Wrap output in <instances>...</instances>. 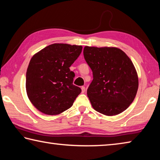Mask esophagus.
<instances>
[{
	"label": "esophagus",
	"mask_w": 160,
	"mask_h": 160,
	"mask_svg": "<svg viewBox=\"0 0 160 160\" xmlns=\"http://www.w3.org/2000/svg\"><path fill=\"white\" fill-rule=\"evenodd\" d=\"M81 90H82V93H84L85 92V88L84 86H82V88H81Z\"/></svg>",
	"instance_id": "esophagus-1"
}]
</instances>
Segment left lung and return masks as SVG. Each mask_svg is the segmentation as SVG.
<instances>
[{
	"mask_svg": "<svg viewBox=\"0 0 160 160\" xmlns=\"http://www.w3.org/2000/svg\"><path fill=\"white\" fill-rule=\"evenodd\" d=\"M93 80L87 90L92 107L106 116L121 113L133 102L138 78L131 59L114 47L84 48Z\"/></svg>",
	"mask_w": 160,
	"mask_h": 160,
	"instance_id": "obj_1",
	"label": "left lung"
}]
</instances>
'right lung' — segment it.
Segmentation results:
<instances>
[{"instance_id":"right-lung-1","label":"right lung","mask_w":160,"mask_h":160,"mask_svg":"<svg viewBox=\"0 0 160 160\" xmlns=\"http://www.w3.org/2000/svg\"><path fill=\"white\" fill-rule=\"evenodd\" d=\"M82 46L53 44L32 58L27 70L26 90L30 102L40 112L59 114L72 107L81 92L74 85L70 67L79 57Z\"/></svg>"}]
</instances>
